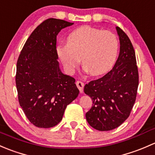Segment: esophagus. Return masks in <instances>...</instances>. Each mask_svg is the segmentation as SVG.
Instances as JSON below:
<instances>
[{"label":"esophagus","instance_id":"34e87169","mask_svg":"<svg viewBox=\"0 0 155 155\" xmlns=\"http://www.w3.org/2000/svg\"><path fill=\"white\" fill-rule=\"evenodd\" d=\"M76 85H77L78 88L80 90V92H83V91H84V83L81 82V81H78L77 82H76Z\"/></svg>","mask_w":155,"mask_h":155}]
</instances>
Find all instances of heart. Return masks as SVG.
Instances as JSON below:
<instances>
[{"label": "heart", "mask_w": 155, "mask_h": 155, "mask_svg": "<svg viewBox=\"0 0 155 155\" xmlns=\"http://www.w3.org/2000/svg\"><path fill=\"white\" fill-rule=\"evenodd\" d=\"M119 42L110 31L82 26L67 36V43L57 47V54L66 71L72 74L82 60L85 70L92 76L112 69L117 60Z\"/></svg>", "instance_id": "b5f03b06"}]
</instances>
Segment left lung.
Returning <instances> with one entry per match:
<instances>
[{
    "instance_id": "1",
    "label": "left lung",
    "mask_w": 155,
    "mask_h": 155,
    "mask_svg": "<svg viewBox=\"0 0 155 155\" xmlns=\"http://www.w3.org/2000/svg\"><path fill=\"white\" fill-rule=\"evenodd\" d=\"M120 42L119 55L111 71L84 87L92 100L86 113L91 127L101 131L116 128L128 118L135 103L139 84L135 51L126 33L116 28Z\"/></svg>"
}]
</instances>
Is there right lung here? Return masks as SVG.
<instances>
[{"label": "right lung", "mask_w": 155, "mask_h": 155, "mask_svg": "<svg viewBox=\"0 0 155 155\" xmlns=\"http://www.w3.org/2000/svg\"><path fill=\"white\" fill-rule=\"evenodd\" d=\"M74 23L48 18L25 42L16 66L18 101L27 118L38 127L49 128L63 119L67 105L79 94L74 78L61 71L57 54V36Z\"/></svg>", "instance_id": "right-lung-1"}]
</instances>
